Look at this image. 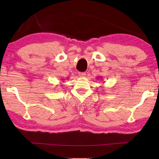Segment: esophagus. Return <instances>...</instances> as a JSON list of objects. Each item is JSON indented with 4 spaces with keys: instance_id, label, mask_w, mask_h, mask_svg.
<instances>
[{
    "instance_id": "obj_1",
    "label": "esophagus",
    "mask_w": 159,
    "mask_h": 159,
    "mask_svg": "<svg viewBox=\"0 0 159 159\" xmlns=\"http://www.w3.org/2000/svg\"><path fill=\"white\" fill-rule=\"evenodd\" d=\"M85 75H86V74L85 73V72H79V76L80 77H81V78L85 77Z\"/></svg>"
}]
</instances>
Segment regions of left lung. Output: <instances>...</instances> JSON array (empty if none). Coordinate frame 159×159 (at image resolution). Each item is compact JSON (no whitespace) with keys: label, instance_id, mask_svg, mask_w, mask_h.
Instances as JSON below:
<instances>
[{"label":"left lung","instance_id":"left-lung-1","mask_svg":"<svg viewBox=\"0 0 159 159\" xmlns=\"http://www.w3.org/2000/svg\"><path fill=\"white\" fill-rule=\"evenodd\" d=\"M99 78H100V79H101V77H99Z\"/></svg>","mask_w":159,"mask_h":159}]
</instances>
